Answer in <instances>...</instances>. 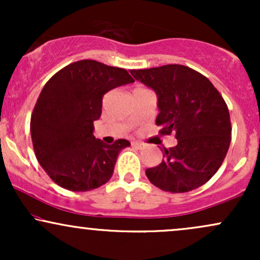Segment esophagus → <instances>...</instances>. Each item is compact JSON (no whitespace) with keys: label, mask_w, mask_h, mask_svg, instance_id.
<instances>
[{"label":"esophagus","mask_w":260,"mask_h":260,"mask_svg":"<svg viewBox=\"0 0 260 260\" xmlns=\"http://www.w3.org/2000/svg\"><path fill=\"white\" fill-rule=\"evenodd\" d=\"M132 147L137 148V149H143V148H144V143H140V142H132Z\"/></svg>","instance_id":"esophagus-1"}]
</instances>
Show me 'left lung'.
<instances>
[{
    "label": "left lung",
    "mask_w": 260,
    "mask_h": 260,
    "mask_svg": "<svg viewBox=\"0 0 260 260\" xmlns=\"http://www.w3.org/2000/svg\"><path fill=\"white\" fill-rule=\"evenodd\" d=\"M131 74L157 95L160 134L175 133L160 165L147 169L160 189L184 193L203 186L221 166L231 142L228 105L207 77L187 66L166 64Z\"/></svg>",
    "instance_id": "obj_1"
}]
</instances>
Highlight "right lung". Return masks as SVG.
I'll use <instances>...</instances> for the list:
<instances>
[{
  "label": "right lung",
  "mask_w": 260,
  "mask_h": 260,
  "mask_svg": "<svg viewBox=\"0 0 260 260\" xmlns=\"http://www.w3.org/2000/svg\"><path fill=\"white\" fill-rule=\"evenodd\" d=\"M123 68L82 59L55 73L39 95L31 113L30 133L35 156L50 178L73 192L99 188L111 178L126 139L107 145L92 134L103 96L133 83Z\"/></svg>",
  "instance_id": "add662e5"
}]
</instances>
